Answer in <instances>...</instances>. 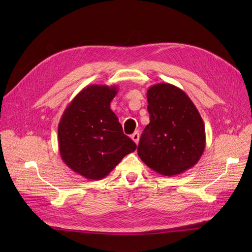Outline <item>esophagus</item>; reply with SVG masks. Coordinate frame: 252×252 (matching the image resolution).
I'll list each match as a JSON object with an SVG mask.
<instances>
[{"mask_svg": "<svg viewBox=\"0 0 252 252\" xmlns=\"http://www.w3.org/2000/svg\"><path fill=\"white\" fill-rule=\"evenodd\" d=\"M131 139L133 140V142H134L135 144H138L139 141H140V133H139V131L133 132L132 135H131Z\"/></svg>", "mask_w": 252, "mask_h": 252, "instance_id": "esophagus-1", "label": "esophagus"}]
</instances>
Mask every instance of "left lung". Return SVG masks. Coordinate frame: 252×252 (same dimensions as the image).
Instances as JSON below:
<instances>
[{
  "instance_id": "8db88e82",
  "label": "left lung",
  "mask_w": 252,
  "mask_h": 252,
  "mask_svg": "<svg viewBox=\"0 0 252 252\" xmlns=\"http://www.w3.org/2000/svg\"><path fill=\"white\" fill-rule=\"evenodd\" d=\"M150 123L145 127L138 155L149 168L173 177L193 167L205 146V127L190 97L179 87L159 83L147 90Z\"/></svg>"
}]
</instances>
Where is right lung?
<instances>
[{
    "mask_svg": "<svg viewBox=\"0 0 252 252\" xmlns=\"http://www.w3.org/2000/svg\"><path fill=\"white\" fill-rule=\"evenodd\" d=\"M117 94V86L89 85L74 96L60 120L61 158L71 170L88 180L105 178L136 149L110 109Z\"/></svg>",
    "mask_w": 252,
    "mask_h": 252,
    "instance_id": "add662e5",
    "label": "right lung"
}]
</instances>
